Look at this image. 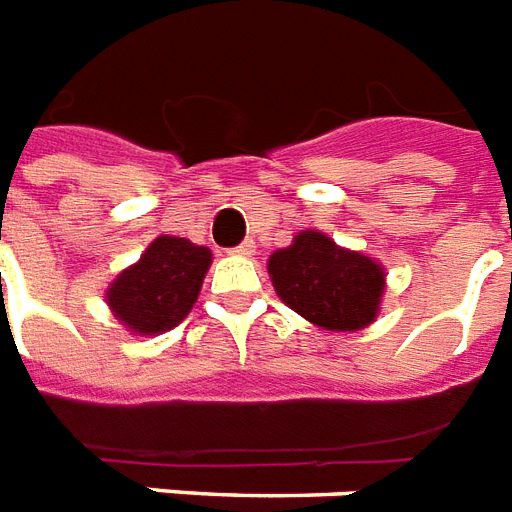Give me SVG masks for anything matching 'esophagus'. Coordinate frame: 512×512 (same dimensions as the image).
<instances>
[{"label": "esophagus", "instance_id": "obj_1", "mask_svg": "<svg viewBox=\"0 0 512 512\" xmlns=\"http://www.w3.org/2000/svg\"><path fill=\"white\" fill-rule=\"evenodd\" d=\"M233 255H239V257H252V255H255V241H252V239L241 241L239 247L233 249Z\"/></svg>", "mask_w": 512, "mask_h": 512}]
</instances>
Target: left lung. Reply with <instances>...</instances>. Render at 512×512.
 Returning <instances> with one entry per match:
<instances>
[{"mask_svg": "<svg viewBox=\"0 0 512 512\" xmlns=\"http://www.w3.org/2000/svg\"><path fill=\"white\" fill-rule=\"evenodd\" d=\"M276 295L311 325L354 333L376 322L386 287L384 268L362 252L338 247L319 230H303L268 257Z\"/></svg>", "mask_w": 512, "mask_h": 512, "instance_id": "1", "label": "left lung"}]
</instances>
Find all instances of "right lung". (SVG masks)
Masks as SVG:
<instances>
[{
  "instance_id": "right-lung-1",
  "label": "right lung",
  "mask_w": 512,
  "mask_h": 512,
  "mask_svg": "<svg viewBox=\"0 0 512 512\" xmlns=\"http://www.w3.org/2000/svg\"><path fill=\"white\" fill-rule=\"evenodd\" d=\"M212 252L179 236H158L139 263L117 273L107 306L131 333L158 335L177 327L198 300Z\"/></svg>"
}]
</instances>
